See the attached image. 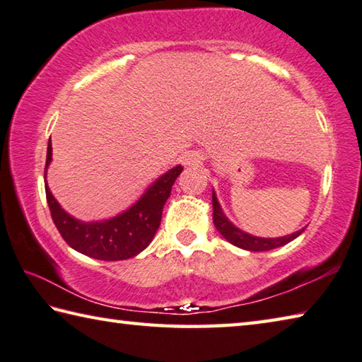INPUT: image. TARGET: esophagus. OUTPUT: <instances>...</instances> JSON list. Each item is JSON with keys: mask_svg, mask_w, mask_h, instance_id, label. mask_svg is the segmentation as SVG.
<instances>
[{"mask_svg": "<svg viewBox=\"0 0 362 362\" xmlns=\"http://www.w3.org/2000/svg\"><path fill=\"white\" fill-rule=\"evenodd\" d=\"M202 160H204V158H202L199 152H187V154L182 157V163H185L186 167H199Z\"/></svg>", "mask_w": 362, "mask_h": 362, "instance_id": "1", "label": "esophagus"}]
</instances>
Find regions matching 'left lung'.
I'll list each match as a JSON object with an SVG mask.
<instances>
[{
	"mask_svg": "<svg viewBox=\"0 0 362 362\" xmlns=\"http://www.w3.org/2000/svg\"><path fill=\"white\" fill-rule=\"evenodd\" d=\"M213 223H214V227L218 229V232L227 240V242L238 246V248L248 250V251H270V250L280 248V246H284L289 242H293L294 238L299 237L300 233L305 230V227H303V229L291 233V235L278 237V238H261V237L250 235V233L240 230L238 227L233 226L230 221L226 218V214L223 213V210H221V205L214 191H213Z\"/></svg>",
	"mask_w": 362,
	"mask_h": 362,
	"instance_id": "obj_1",
	"label": "left lung"
}]
</instances>
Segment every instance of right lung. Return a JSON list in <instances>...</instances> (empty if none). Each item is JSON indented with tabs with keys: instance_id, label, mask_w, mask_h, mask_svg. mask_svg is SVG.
I'll use <instances>...</instances> for the list:
<instances>
[{
	"instance_id": "right-lung-1",
	"label": "right lung",
	"mask_w": 362,
	"mask_h": 362,
	"mask_svg": "<svg viewBox=\"0 0 362 362\" xmlns=\"http://www.w3.org/2000/svg\"><path fill=\"white\" fill-rule=\"evenodd\" d=\"M50 160L52 144L49 141L44 180ZM181 171V165L168 170L156 182H152L135 205L119 216L106 221L84 223L69 216L54 199L46 182L47 205L55 227L73 250L100 261H124L139 255L152 242L160 226L165 202L168 200L171 187Z\"/></svg>"
}]
</instances>
